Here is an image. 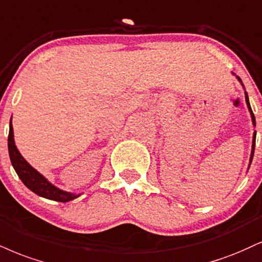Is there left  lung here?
Returning a JSON list of instances; mask_svg holds the SVG:
<instances>
[{
	"label": "left lung",
	"instance_id": "1",
	"mask_svg": "<svg viewBox=\"0 0 262 262\" xmlns=\"http://www.w3.org/2000/svg\"><path fill=\"white\" fill-rule=\"evenodd\" d=\"M238 79H239V81H241L242 83V80H241V78L239 77H237ZM245 101H247V105H248V108H249V111H250V115H251V119H253V124L255 125V116H254V113H253V110H251V107H250V103H249V99H248V94L245 93ZM255 139H256V132H255L254 133V137H253V150H251V156H250V163H251V161H253V157H254V150H255Z\"/></svg>",
	"mask_w": 262,
	"mask_h": 262
}]
</instances>
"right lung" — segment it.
I'll return each instance as SVG.
<instances>
[{"instance_id": "add662e5", "label": "right lung", "mask_w": 262, "mask_h": 262, "mask_svg": "<svg viewBox=\"0 0 262 262\" xmlns=\"http://www.w3.org/2000/svg\"><path fill=\"white\" fill-rule=\"evenodd\" d=\"M8 152L12 166H13L14 171L17 172L18 177L24 183V185H27L31 191H34L39 196L46 198V199L50 200L59 201V203H67V201H71L79 196V195L67 193V191H63L61 189L56 188L43 176H41L35 168H33L29 163L25 161L14 144L13 127H12L11 122H9Z\"/></svg>"}]
</instances>
